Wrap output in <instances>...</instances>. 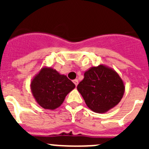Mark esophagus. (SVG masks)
<instances>
[{
    "mask_svg": "<svg viewBox=\"0 0 149 149\" xmlns=\"http://www.w3.org/2000/svg\"><path fill=\"white\" fill-rule=\"evenodd\" d=\"M73 83H74V85H75V86H77V84H78V80H77V79H75V80H74Z\"/></svg>",
    "mask_w": 149,
    "mask_h": 149,
    "instance_id": "obj_1",
    "label": "esophagus"
}]
</instances>
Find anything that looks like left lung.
Returning a JSON list of instances; mask_svg holds the SVG:
<instances>
[{
    "label": "left lung",
    "mask_w": 149,
    "mask_h": 149,
    "mask_svg": "<svg viewBox=\"0 0 149 149\" xmlns=\"http://www.w3.org/2000/svg\"><path fill=\"white\" fill-rule=\"evenodd\" d=\"M77 89L90 110L106 113L120 102L125 93L123 81L113 68L99 65L85 72Z\"/></svg>",
    "instance_id": "1"
}]
</instances>
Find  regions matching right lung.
<instances>
[{
  "label": "right lung",
  "mask_w": 149,
  "mask_h": 149,
  "mask_svg": "<svg viewBox=\"0 0 149 149\" xmlns=\"http://www.w3.org/2000/svg\"><path fill=\"white\" fill-rule=\"evenodd\" d=\"M75 85L65 75L60 74L51 67H44L30 84L36 101L42 108L55 110L64 101L65 96Z\"/></svg>",
  "instance_id": "obj_1"
}]
</instances>
